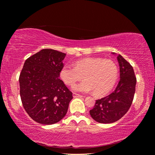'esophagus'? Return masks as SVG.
I'll use <instances>...</instances> for the list:
<instances>
[{"instance_id": "1", "label": "esophagus", "mask_w": 155, "mask_h": 155, "mask_svg": "<svg viewBox=\"0 0 155 155\" xmlns=\"http://www.w3.org/2000/svg\"><path fill=\"white\" fill-rule=\"evenodd\" d=\"M73 97L75 98V97H83V96H81V95H80V94H77V93H75V92H74L73 93Z\"/></svg>"}]
</instances>
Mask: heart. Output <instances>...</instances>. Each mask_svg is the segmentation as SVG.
Segmentation results:
<instances>
[{
	"mask_svg": "<svg viewBox=\"0 0 155 155\" xmlns=\"http://www.w3.org/2000/svg\"><path fill=\"white\" fill-rule=\"evenodd\" d=\"M72 87V90L80 92L94 91L96 96H104L111 91L117 81L118 69L114 61L101 58H87L76 61L74 67L65 65L59 73L63 82Z\"/></svg>",
	"mask_w": 155,
	"mask_h": 155,
	"instance_id": "heart-1",
	"label": "heart"
}]
</instances>
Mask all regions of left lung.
<instances>
[{
  "mask_svg": "<svg viewBox=\"0 0 155 155\" xmlns=\"http://www.w3.org/2000/svg\"><path fill=\"white\" fill-rule=\"evenodd\" d=\"M117 60L120 76L118 85L110 94L96 100L94 107L90 110L92 118L101 124L114 123L122 118L129 109L134 98L137 78L133 68L120 54Z\"/></svg>",
  "mask_w": 155,
  "mask_h": 155,
  "instance_id": "obj_1",
  "label": "left lung"
}]
</instances>
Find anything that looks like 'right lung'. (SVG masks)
<instances>
[{"instance_id": "1", "label": "right lung", "mask_w": 155, "mask_h": 155, "mask_svg": "<svg viewBox=\"0 0 155 155\" xmlns=\"http://www.w3.org/2000/svg\"><path fill=\"white\" fill-rule=\"evenodd\" d=\"M66 54L43 49L28 58L19 76L25 110L36 122L51 125L66 115L72 93L59 79Z\"/></svg>"}]
</instances>
